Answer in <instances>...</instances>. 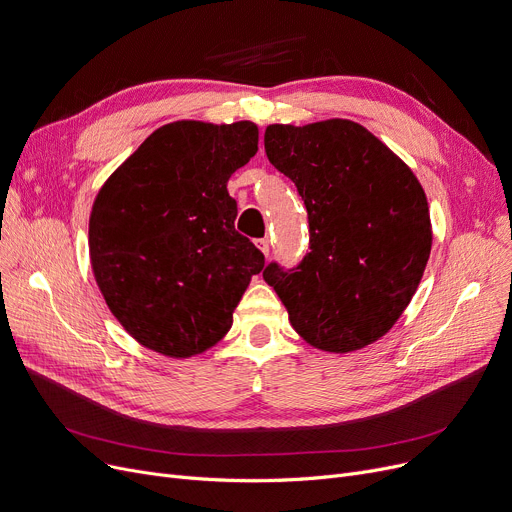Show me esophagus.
<instances>
[{"instance_id":"esophagus-1","label":"esophagus","mask_w":512,"mask_h":512,"mask_svg":"<svg viewBox=\"0 0 512 512\" xmlns=\"http://www.w3.org/2000/svg\"><path fill=\"white\" fill-rule=\"evenodd\" d=\"M257 242V247H259V251L267 257V255H270V240H267V238H259V240H255Z\"/></svg>"}]
</instances>
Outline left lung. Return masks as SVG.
<instances>
[{"mask_svg": "<svg viewBox=\"0 0 512 512\" xmlns=\"http://www.w3.org/2000/svg\"><path fill=\"white\" fill-rule=\"evenodd\" d=\"M265 155L307 207L309 253L265 265L292 328L311 346L348 353L382 338L411 303L432 251L419 180L357 122L265 128Z\"/></svg>", "mask_w": 512, "mask_h": 512, "instance_id": "1", "label": "left lung"}]
</instances>
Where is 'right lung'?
Wrapping results in <instances>:
<instances>
[{
    "mask_svg": "<svg viewBox=\"0 0 512 512\" xmlns=\"http://www.w3.org/2000/svg\"><path fill=\"white\" fill-rule=\"evenodd\" d=\"M253 122L157 128L99 191L89 245L110 311L141 344L191 357L218 342L263 253L234 228L228 178L257 153Z\"/></svg>",
    "mask_w": 512,
    "mask_h": 512,
    "instance_id": "obj_1",
    "label": "right lung"
}]
</instances>
